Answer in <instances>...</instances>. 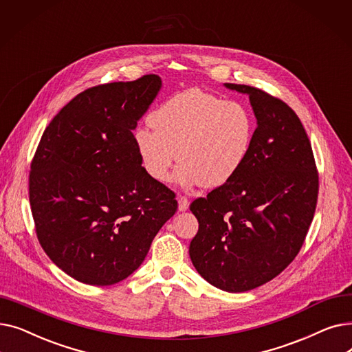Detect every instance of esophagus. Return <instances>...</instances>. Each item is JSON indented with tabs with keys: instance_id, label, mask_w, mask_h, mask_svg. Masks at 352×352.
Here are the masks:
<instances>
[{
	"instance_id": "esophagus-1",
	"label": "esophagus",
	"mask_w": 352,
	"mask_h": 352,
	"mask_svg": "<svg viewBox=\"0 0 352 352\" xmlns=\"http://www.w3.org/2000/svg\"><path fill=\"white\" fill-rule=\"evenodd\" d=\"M188 207H190L188 198L184 197V195H179V197H178V210H179V211H187Z\"/></svg>"
}]
</instances>
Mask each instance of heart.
<instances>
[{
  "label": "heart",
  "instance_id": "b5f03b06",
  "mask_svg": "<svg viewBox=\"0 0 352 352\" xmlns=\"http://www.w3.org/2000/svg\"><path fill=\"white\" fill-rule=\"evenodd\" d=\"M148 122L153 129L134 133L144 173L166 182L179 158L177 178L184 187L230 182L248 160L255 135V117L245 104L198 88L161 102Z\"/></svg>",
  "mask_w": 352,
  "mask_h": 352
}]
</instances>
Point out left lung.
Segmentation results:
<instances>
[{
    "instance_id": "obj_1",
    "label": "left lung",
    "mask_w": 352,
    "mask_h": 352,
    "mask_svg": "<svg viewBox=\"0 0 352 352\" xmlns=\"http://www.w3.org/2000/svg\"><path fill=\"white\" fill-rule=\"evenodd\" d=\"M226 87L250 97L254 142L241 171L191 202L198 232L190 256L211 285L244 292L275 278L297 256L320 184L309 138L292 108L260 88Z\"/></svg>"
}]
</instances>
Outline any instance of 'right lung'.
I'll use <instances>...</instances> for the list:
<instances>
[{"instance_id":"add662e5","label":"right lung","mask_w":352,"mask_h":352,"mask_svg":"<svg viewBox=\"0 0 352 352\" xmlns=\"http://www.w3.org/2000/svg\"><path fill=\"white\" fill-rule=\"evenodd\" d=\"M161 88L148 74L91 87L52 118L28 179L36 238L74 280L113 285L145 260L177 211L175 194L148 177L133 129Z\"/></svg>"}]
</instances>
